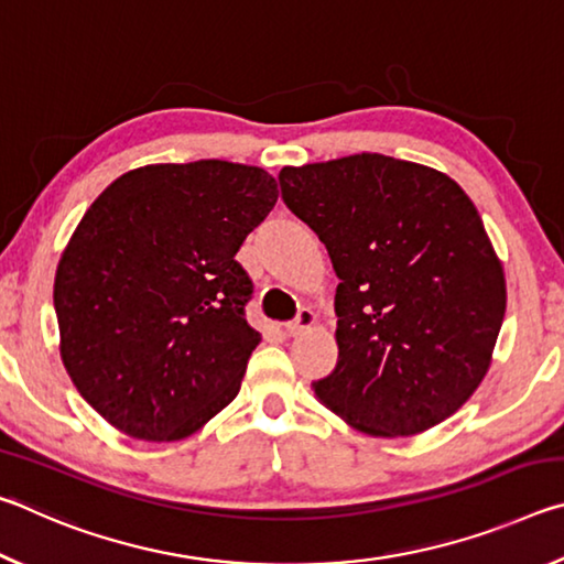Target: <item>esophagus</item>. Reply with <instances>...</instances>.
I'll return each instance as SVG.
<instances>
[{"label":"esophagus","instance_id":"esophagus-1","mask_svg":"<svg viewBox=\"0 0 564 564\" xmlns=\"http://www.w3.org/2000/svg\"><path fill=\"white\" fill-rule=\"evenodd\" d=\"M313 323H316V313H313L311 308H301L299 316L285 323V333H289V336H299L301 330L311 328Z\"/></svg>","mask_w":564,"mask_h":564}]
</instances>
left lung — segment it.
I'll list each match as a JSON object with an SVG mask.
<instances>
[{
	"mask_svg": "<svg viewBox=\"0 0 564 564\" xmlns=\"http://www.w3.org/2000/svg\"><path fill=\"white\" fill-rule=\"evenodd\" d=\"M279 184L340 279L321 403L376 437L443 423L488 373L508 303L475 204L441 171L383 154L285 166Z\"/></svg>",
	"mask_w": 564,
	"mask_h": 564,
	"instance_id": "obj_1",
	"label": "left lung"
}]
</instances>
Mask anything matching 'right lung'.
I'll return each mask as SVG.
<instances>
[{"label":"right lung","mask_w":564,"mask_h":564,"mask_svg":"<svg viewBox=\"0 0 564 564\" xmlns=\"http://www.w3.org/2000/svg\"><path fill=\"white\" fill-rule=\"evenodd\" d=\"M275 202L263 169L204 159L133 169L84 214L54 279L59 350L121 433L181 441L238 395L261 333L236 253Z\"/></svg>","instance_id":"right-lung-1"}]
</instances>
